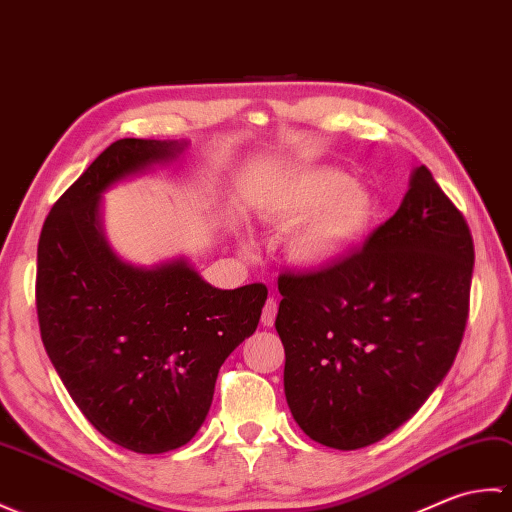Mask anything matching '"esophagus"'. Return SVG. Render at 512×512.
<instances>
[{"instance_id":"obj_1","label":"esophagus","mask_w":512,"mask_h":512,"mask_svg":"<svg viewBox=\"0 0 512 512\" xmlns=\"http://www.w3.org/2000/svg\"><path fill=\"white\" fill-rule=\"evenodd\" d=\"M276 313H278V304H276L274 298H269L263 306V320H260V322H263V326H274Z\"/></svg>"}]
</instances>
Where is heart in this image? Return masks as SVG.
I'll list each match as a JSON object with an SVG mask.
<instances>
[{
  "label": "heart",
  "instance_id": "b5f03b06",
  "mask_svg": "<svg viewBox=\"0 0 512 512\" xmlns=\"http://www.w3.org/2000/svg\"><path fill=\"white\" fill-rule=\"evenodd\" d=\"M260 217L274 227H293L287 252L304 269H326L355 254L381 217L374 190L348 181L339 170L317 168L282 181L260 201Z\"/></svg>",
  "mask_w": 512,
  "mask_h": 512
}]
</instances>
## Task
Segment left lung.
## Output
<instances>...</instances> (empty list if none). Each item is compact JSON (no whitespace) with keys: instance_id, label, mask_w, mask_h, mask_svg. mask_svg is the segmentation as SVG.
I'll use <instances>...</instances> for the list:
<instances>
[{"instance_id":"left-lung-1","label":"left lung","mask_w":512,"mask_h":512,"mask_svg":"<svg viewBox=\"0 0 512 512\" xmlns=\"http://www.w3.org/2000/svg\"><path fill=\"white\" fill-rule=\"evenodd\" d=\"M473 238L416 166L399 210L342 263L285 271L276 331L295 423L320 445H374L447 377L469 317Z\"/></svg>"}]
</instances>
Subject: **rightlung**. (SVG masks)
Returning <instances> with one entry per match:
<instances>
[{
	"mask_svg": "<svg viewBox=\"0 0 512 512\" xmlns=\"http://www.w3.org/2000/svg\"><path fill=\"white\" fill-rule=\"evenodd\" d=\"M188 142H113L63 192L37 249V315L45 352L78 410L135 453L186 445L208 416L219 368L254 335L267 287L208 285L188 260L124 263L100 221L102 192Z\"/></svg>",
	"mask_w": 512,
	"mask_h": 512,
	"instance_id": "add662e5",
	"label": "right lung"
}]
</instances>
